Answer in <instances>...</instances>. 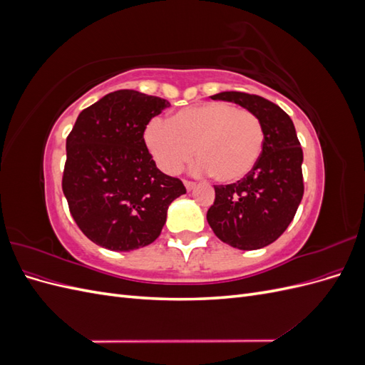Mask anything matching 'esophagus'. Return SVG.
<instances>
[{"label":"esophagus","instance_id":"1","mask_svg":"<svg viewBox=\"0 0 365 365\" xmlns=\"http://www.w3.org/2000/svg\"><path fill=\"white\" fill-rule=\"evenodd\" d=\"M184 185H185V189L190 192V190H193V189H195V185H196V184H195L193 181H189V180H184Z\"/></svg>","mask_w":365,"mask_h":365}]
</instances>
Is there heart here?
<instances>
[{
    "label": "heart",
    "mask_w": 365,
    "mask_h": 365,
    "mask_svg": "<svg viewBox=\"0 0 365 365\" xmlns=\"http://www.w3.org/2000/svg\"><path fill=\"white\" fill-rule=\"evenodd\" d=\"M143 141L158 168L178 173L193 157L197 170L219 182H236L252 172L260 160L264 130L259 117L228 102H207L150 120Z\"/></svg>",
    "instance_id": "heart-1"
}]
</instances>
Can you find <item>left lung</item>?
<instances>
[{
    "mask_svg": "<svg viewBox=\"0 0 365 365\" xmlns=\"http://www.w3.org/2000/svg\"><path fill=\"white\" fill-rule=\"evenodd\" d=\"M212 98L235 102L256 114L264 143L259 163L244 180L215 185L216 197L207 220L225 244L259 250L284 233L302 202L303 149L291 117L267 98L240 91H224Z\"/></svg>",
    "mask_w": 365,
    "mask_h": 365,
    "instance_id": "8db88e82",
    "label": "left lung"
}]
</instances>
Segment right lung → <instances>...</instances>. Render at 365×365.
Listing matches in <instances>:
<instances>
[{
    "mask_svg": "<svg viewBox=\"0 0 365 365\" xmlns=\"http://www.w3.org/2000/svg\"><path fill=\"white\" fill-rule=\"evenodd\" d=\"M170 106L134 90L106 94L77 117L67 137L62 190L82 233L111 251L152 244L168 208L185 193L180 178L157 169L143 134Z\"/></svg>",
    "mask_w": 365,
    "mask_h": 365,
    "instance_id": "1",
    "label": "right lung"
}]
</instances>
